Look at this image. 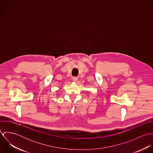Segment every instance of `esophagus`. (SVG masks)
<instances>
[{
    "label": "esophagus",
    "mask_w": 153,
    "mask_h": 153,
    "mask_svg": "<svg viewBox=\"0 0 153 153\" xmlns=\"http://www.w3.org/2000/svg\"><path fill=\"white\" fill-rule=\"evenodd\" d=\"M72 80L74 82H76L78 81V78L77 77H73Z\"/></svg>",
    "instance_id": "obj_1"
}]
</instances>
